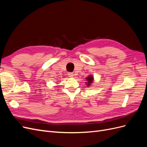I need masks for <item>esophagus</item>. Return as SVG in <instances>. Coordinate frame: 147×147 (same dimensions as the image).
Listing matches in <instances>:
<instances>
[{"label":"esophagus","instance_id":"1","mask_svg":"<svg viewBox=\"0 0 147 147\" xmlns=\"http://www.w3.org/2000/svg\"><path fill=\"white\" fill-rule=\"evenodd\" d=\"M68 75H69V77H73L74 74L72 72H69V73H68Z\"/></svg>","mask_w":147,"mask_h":147}]
</instances>
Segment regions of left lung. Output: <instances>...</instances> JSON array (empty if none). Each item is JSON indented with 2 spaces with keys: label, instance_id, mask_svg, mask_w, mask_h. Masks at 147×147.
Listing matches in <instances>:
<instances>
[{
  "label": "left lung",
  "instance_id": "1",
  "mask_svg": "<svg viewBox=\"0 0 147 147\" xmlns=\"http://www.w3.org/2000/svg\"><path fill=\"white\" fill-rule=\"evenodd\" d=\"M86 81H87V82H86V84L87 86H90L91 84H92V82H93V80H94V77H93V76H92L91 75H90L88 77H87L86 78Z\"/></svg>",
  "mask_w": 147,
  "mask_h": 147
}]
</instances>
